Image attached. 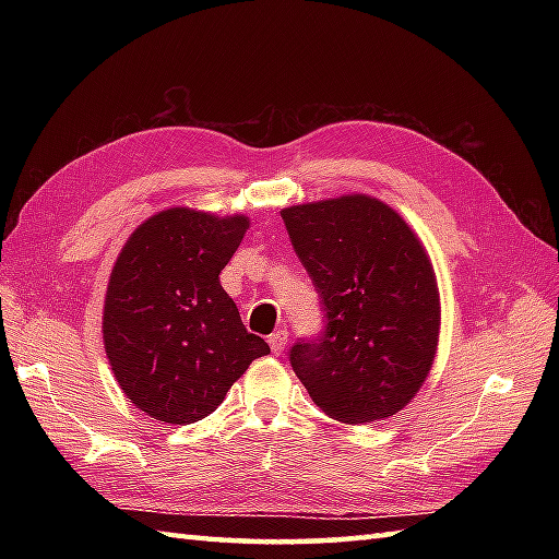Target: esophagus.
<instances>
[{
    "instance_id": "1",
    "label": "esophagus",
    "mask_w": 559,
    "mask_h": 559,
    "mask_svg": "<svg viewBox=\"0 0 559 559\" xmlns=\"http://www.w3.org/2000/svg\"><path fill=\"white\" fill-rule=\"evenodd\" d=\"M269 346H271L273 355H281L283 350H286V346H288V331L286 329L273 331V334L269 336Z\"/></svg>"
}]
</instances>
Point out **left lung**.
<instances>
[{
	"mask_svg": "<svg viewBox=\"0 0 559 559\" xmlns=\"http://www.w3.org/2000/svg\"><path fill=\"white\" fill-rule=\"evenodd\" d=\"M310 273L324 329L298 338L290 365L341 423L399 413L430 372L439 293L430 259L394 209L365 194L281 211Z\"/></svg>",
	"mask_w": 559,
	"mask_h": 559,
	"instance_id": "left-lung-1",
	"label": "left lung"
}]
</instances>
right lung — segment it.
<instances>
[{
    "label": "right lung",
    "instance_id": "add662e5",
    "mask_svg": "<svg viewBox=\"0 0 559 559\" xmlns=\"http://www.w3.org/2000/svg\"><path fill=\"white\" fill-rule=\"evenodd\" d=\"M245 216L168 209L141 223L115 261L103 341L127 399L151 418L189 425L216 411L269 343L249 334L221 271Z\"/></svg>",
    "mask_w": 559,
    "mask_h": 559
}]
</instances>
